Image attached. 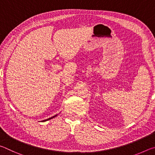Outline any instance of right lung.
Returning <instances> with one entry per match:
<instances>
[{
	"label": "right lung",
	"instance_id": "1",
	"mask_svg": "<svg viewBox=\"0 0 155 155\" xmlns=\"http://www.w3.org/2000/svg\"><path fill=\"white\" fill-rule=\"evenodd\" d=\"M56 115H54V116H52V117H50V118H48V119H47V120H43V121H46V120H51V119H52V118H53V117H54L56 116Z\"/></svg>",
	"mask_w": 155,
	"mask_h": 155
}]
</instances>
